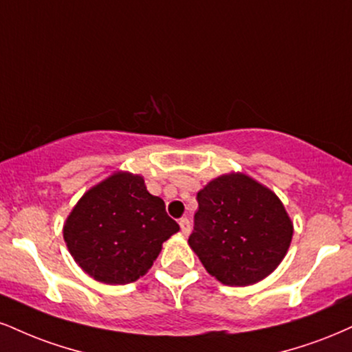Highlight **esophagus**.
<instances>
[{
    "mask_svg": "<svg viewBox=\"0 0 352 352\" xmlns=\"http://www.w3.org/2000/svg\"><path fill=\"white\" fill-rule=\"evenodd\" d=\"M179 224H180V231H182V234H185L187 236L188 232H190V230H192V226H190V221L187 218H182L180 221H179Z\"/></svg>",
    "mask_w": 352,
    "mask_h": 352,
    "instance_id": "esophagus-1",
    "label": "esophagus"
}]
</instances>
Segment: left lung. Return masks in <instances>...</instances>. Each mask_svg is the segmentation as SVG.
I'll return each mask as SVG.
<instances>
[{
	"instance_id": "1",
	"label": "left lung",
	"mask_w": 352,
	"mask_h": 352,
	"mask_svg": "<svg viewBox=\"0 0 352 352\" xmlns=\"http://www.w3.org/2000/svg\"><path fill=\"white\" fill-rule=\"evenodd\" d=\"M188 245L211 277L231 287L261 282L289 251L294 223L280 198L244 172L223 173L197 193Z\"/></svg>"
}]
</instances>
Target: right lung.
<instances>
[{
    "label": "right lung",
    "instance_id": "obj_1",
    "mask_svg": "<svg viewBox=\"0 0 352 352\" xmlns=\"http://www.w3.org/2000/svg\"><path fill=\"white\" fill-rule=\"evenodd\" d=\"M179 230L142 175L118 170L83 193L63 223V241L85 274L124 285L147 274Z\"/></svg>",
    "mask_w": 352,
    "mask_h": 352
}]
</instances>
